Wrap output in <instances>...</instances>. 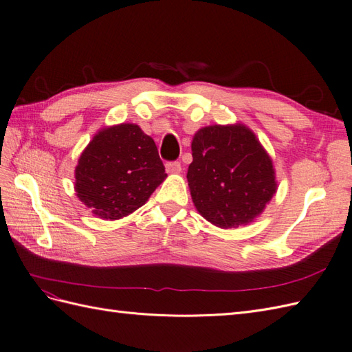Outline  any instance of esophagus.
Listing matches in <instances>:
<instances>
[{"label": "esophagus", "mask_w": 352, "mask_h": 352, "mask_svg": "<svg viewBox=\"0 0 352 352\" xmlns=\"http://www.w3.org/2000/svg\"><path fill=\"white\" fill-rule=\"evenodd\" d=\"M166 172L173 173V175L180 173V172H182V166H180V163H177V162H170V163L166 164Z\"/></svg>", "instance_id": "1"}]
</instances>
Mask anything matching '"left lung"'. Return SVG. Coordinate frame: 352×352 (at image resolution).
Masks as SVG:
<instances>
[{"label":"left lung","instance_id":"obj_1","mask_svg":"<svg viewBox=\"0 0 352 352\" xmlns=\"http://www.w3.org/2000/svg\"><path fill=\"white\" fill-rule=\"evenodd\" d=\"M188 186L199 214L220 229L260 217L278 190L273 162L248 126L211 124L194 135Z\"/></svg>","mask_w":352,"mask_h":352}]
</instances>
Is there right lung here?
I'll list each match as a JSON object with an SVG mask.
<instances>
[{
	"instance_id": "obj_1",
	"label": "right lung",
	"mask_w": 352,
	"mask_h": 352,
	"mask_svg": "<svg viewBox=\"0 0 352 352\" xmlns=\"http://www.w3.org/2000/svg\"><path fill=\"white\" fill-rule=\"evenodd\" d=\"M166 177L153 138L120 123L102 127L82 151L74 190L95 217L113 221L142 207Z\"/></svg>"
}]
</instances>
